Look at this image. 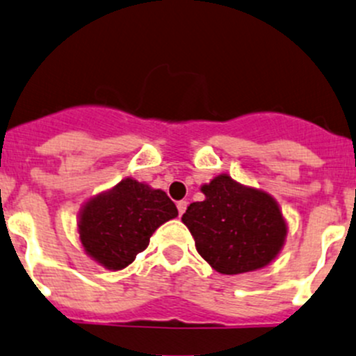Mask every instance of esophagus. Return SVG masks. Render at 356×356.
<instances>
[{"mask_svg": "<svg viewBox=\"0 0 356 356\" xmlns=\"http://www.w3.org/2000/svg\"><path fill=\"white\" fill-rule=\"evenodd\" d=\"M186 208H188V203L186 201H179L177 203V209H179V215H182V213L186 211Z\"/></svg>", "mask_w": 356, "mask_h": 356, "instance_id": "34e87169", "label": "esophagus"}]
</instances>
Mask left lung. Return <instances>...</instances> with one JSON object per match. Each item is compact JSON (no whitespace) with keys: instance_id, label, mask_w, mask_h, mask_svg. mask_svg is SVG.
<instances>
[{"instance_id":"obj_1","label":"left lung","mask_w":356,"mask_h":356,"mask_svg":"<svg viewBox=\"0 0 356 356\" xmlns=\"http://www.w3.org/2000/svg\"><path fill=\"white\" fill-rule=\"evenodd\" d=\"M201 191L207 197L191 203L182 222L209 266L223 275H238L275 259L285 242L286 223L269 194L244 188L227 174Z\"/></svg>"}]
</instances>
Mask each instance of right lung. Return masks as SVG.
Wrapping results in <instances>:
<instances>
[{"label":"right lung","mask_w":356,"mask_h":356,"mask_svg":"<svg viewBox=\"0 0 356 356\" xmlns=\"http://www.w3.org/2000/svg\"><path fill=\"white\" fill-rule=\"evenodd\" d=\"M175 216L177 208L163 191L124 179L85 204L78 230L87 254L115 271L133 263L153 232Z\"/></svg>","instance_id":"add662e5"}]
</instances>
